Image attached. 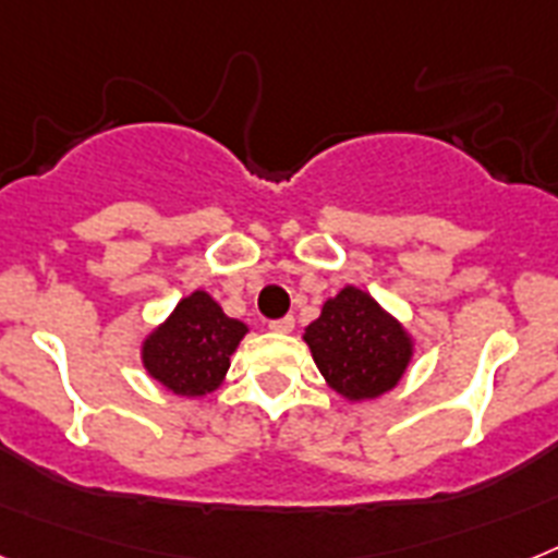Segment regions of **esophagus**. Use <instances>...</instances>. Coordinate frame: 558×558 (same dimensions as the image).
Returning <instances> with one entry per match:
<instances>
[{
	"instance_id": "obj_1",
	"label": "esophagus",
	"mask_w": 558,
	"mask_h": 558,
	"mask_svg": "<svg viewBox=\"0 0 558 558\" xmlns=\"http://www.w3.org/2000/svg\"><path fill=\"white\" fill-rule=\"evenodd\" d=\"M269 329L278 331V335H289V331L294 329V317L287 315V317H280V320H271Z\"/></svg>"
}]
</instances>
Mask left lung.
<instances>
[{"mask_svg":"<svg viewBox=\"0 0 558 558\" xmlns=\"http://www.w3.org/2000/svg\"><path fill=\"white\" fill-rule=\"evenodd\" d=\"M315 366L331 391L366 402L400 386L414 360V337L366 289L343 287L303 329Z\"/></svg>","mask_w":558,"mask_h":558,"instance_id":"left-lung-1","label":"left lung"}]
</instances>
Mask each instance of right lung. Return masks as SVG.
<instances>
[{
	"label": "right lung",
	"mask_w": 558,
	"mask_h": 558,
	"mask_svg": "<svg viewBox=\"0 0 558 558\" xmlns=\"http://www.w3.org/2000/svg\"><path fill=\"white\" fill-rule=\"evenodd\" d=\"M246 331L250 326L229 317L213 294L195 289L144 335L138 354L144 372L167 391L207 397L221 388Z\"/></svg>",
	"instance_id": "right-lung-1"
}]
</instances>
